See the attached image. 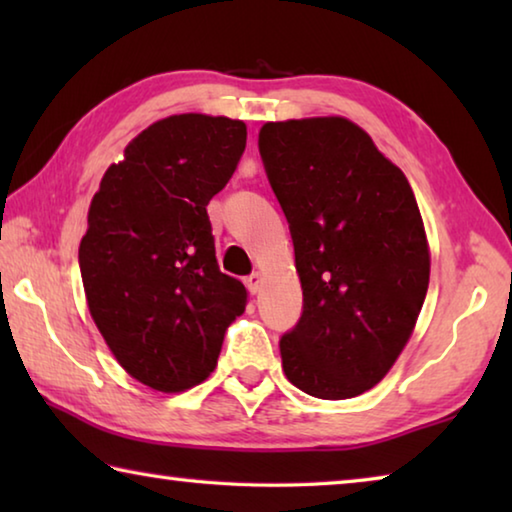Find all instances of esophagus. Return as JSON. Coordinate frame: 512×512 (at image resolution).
Masks as SVG:
<instances>
[{
  "instance_id": "esophagus-1",
  "label": "esophagus",
  "mask_w": 512,
  "mask_h": 512,
  "mask_svg": "<svg viewBox=\"0 0 512 512\" xmlns=\"http://www.w3.org/2000/svg\"><path fill=\"white\" fill-rule=\"evenodd\" d=\"M246 287H248L250 293H257L259 287H262V275H259V273H250V275L246 277Z\"/></svg>"
}]
</instances>
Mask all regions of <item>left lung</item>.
<instances>
[{
    "label": "left lung",
    "instance_id": "obj_1",
    "mask_svg": "<svg viewBox=\"0 0 512 512\" xmlns=\"http://www.w3.org/2000/svg\"><path fill=\"white\" fill-rule=\"evenodd\" d=\"M257 144L302 284V314L280 339L284 375L320 400L357 397L400 357L429 289L413 189L343 117L271 121Z\"/></svg>",
    "mask_w": 512,
    "mask_h": 512
}]
</instances>
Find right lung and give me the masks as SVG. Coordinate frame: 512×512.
Returning a JSON list of instances; mask_svg holds the SVG:
<instances>
[{
	"label": "right lung",
	"mask_w": 512,
	"mask_h": 512,
	"mask_svg": "<svg viewBox=\"0 0 512 512\" xmlns=\"http://www.w3.org/2000/svg\"><path fill=\"white\" fill-rule=\"evenodd\" d=\"M244 149V121L173 115L126 146L92 198L79 248L90 314L121 368L155 391L201 384L246 309L207 216Z\"/></svg>",
	"instance_id": "add662e5"
}]
</instances>
